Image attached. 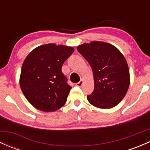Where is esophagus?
<instances>
[{
    "instance_id": "34e87169",
    "label": "esophagus",
    "mask_w": 150,
    "mask_h": 150,
    "mask_svg": "<svg viewBox=\"0 0 150 150\" xmlns=\"http://www.w3.org/2000/svg\"><path fill=\"white\" fill-rule=\"evenodd\" d=\"M83 80H81V81H80L78 83H76V86H78V87H81L83 85Z\"/></svg>"
}]
</instances>
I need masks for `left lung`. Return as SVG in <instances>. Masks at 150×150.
Returning <instances> with one entry per match:
<instances>
[{
	"instance_id": "left-lung-1",
	"label": "left lung",
	"mask_w": 150,
	"mask_h": 150,
	"mask_svg": "<svg viewBox=\"0 0 150 150\" xmlns=\"http://www.w3.org/2000/svg\"><path fill=\"white\" fill-rule=\"evenodd\" d=\"M77 49L93 71L94 90L87 96L89 103L101 109L115 107L130 85L129 69L124 56L115 46L102 41L83 43Z\"/></svg>"
}]
</instances>
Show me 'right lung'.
<instances>
[{
  "mask_svg": "<svg viewBox=\"0 0 150 150\" xmlns=\"http://www.w3.org/2000/svg\"><path fill=\"white\" fill-rule=\"evenodd\" d=\"M72 47L48 43L33 49L25 58L19 85L28 101L43 112H54L66 103L72 88L62 67L74 52Z\"/></svg>",
  "mask_w": 150,
  "mask_h": 150,
  "instance_id": "obj_1",
  "label": "right lung"
}]
</instances>
